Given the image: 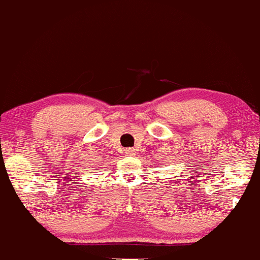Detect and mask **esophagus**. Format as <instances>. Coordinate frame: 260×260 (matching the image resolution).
<instances>
[{
  "instance_id": "1",
  "label": "esophagus",
  "mask_w": 260,
  "mask_h": 260,
  "mask_svg": "<svg viewBox=\"0 0 260 260\" xmlns=\"http://www.w3.org/2000/svg\"><path fill=\"white\" fill-rule=\"evenodd\" d=\"M135 153H136V150L134 149V148H126V149H124L125 156H134Z\"/></svg>"
}]
</instances>
